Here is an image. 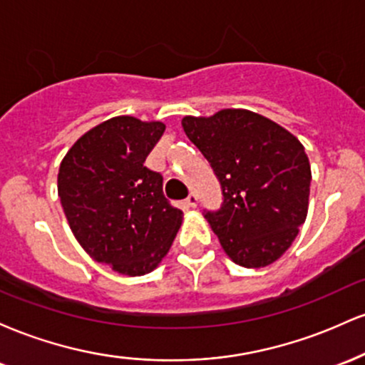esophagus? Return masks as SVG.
I'll list each match as a JSON object with an SVG mask.
<instances>
[{"label":"esophagus","instance_id":"1","mask_svg":"<svg viewBox=\"0 0 365 365\" xmlns=\"http://www.w3.org/2000/svg\"><path fill=\"white\" fill-rule=\"evenodd\" d=\"M185 206H187V207H192V209H194V207L197 206V195L194 194V192H190V194L187 195Z\"/></svg>","mask_w":365,"mask_h":365}]
</instances>
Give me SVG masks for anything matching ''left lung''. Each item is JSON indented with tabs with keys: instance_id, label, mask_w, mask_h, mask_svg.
Listing matches in <instances>:
<instances>
[{
	"instance_id": "1",
	"label": "left lung",
	"mask_w": 365,
	"mask_h": 365,
	"mask_svg": "<svg viewBox=\"0 0 365 365\" xmlns=\"http://www.w3.org/2000/svg\"><path fill=\"white\" fill-rule=\"evenodd\" d=\"M182 125L221 185V207L204 209V216L225 252L244 267L282 257L307 216L312 175L304 145L247 110L185 116Z\"/></svg>"
}]
</instances>
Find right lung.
I'll return each mask as SVG.
<instances>
[{
  "label": "right lung",
  "instance_id": "right-lung-1",
  "mask_svg": "<svg viewBox=\"0 0 365 365\" xmlns=\"http://www.w3.org/2000/svg\"><path fill=\"white\" fill-rule=\"evenodd\" d=\"M163 132L161 121L116 116L83 133L60 165L58 195L75 238L121 274L153 271L182 225L163 175L144 165Z\"/></svg>",
  "mask_w": 365,
  "mask_h": 365
}]
</instances>
